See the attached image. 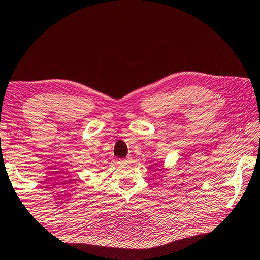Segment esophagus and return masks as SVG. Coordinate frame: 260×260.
I'll use <instances>...</instances> for the list:
<instances>
[{"mask_svg":"<svg viewBox=\"0 0 260 260\" xmlns=\"http://www.w3.org/2000/svg\"><path fill=\"white\" fill-rule=\"evenodd\" d=\"M129 160H131V158L128 156V158H126V159H123V160H120V162H121V164H127V162H129Z\"/></svg>","mask_w":260,"mask_h":260,"instance_id":"34e87169","label":"esophagus"}]
</instances>
